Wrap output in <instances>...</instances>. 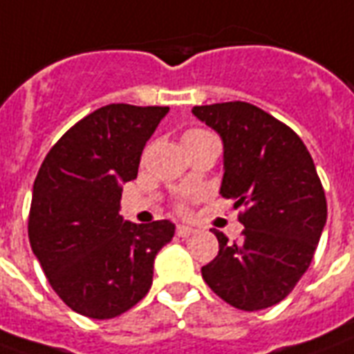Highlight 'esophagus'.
<instances>
[{
  "label": "esophagus",
  "instance_id": "34e87169",
  "mask_svg": "<svg viewBox=\"0 0 354 354\" xmlns=\"http://www.w3.org/2000/svg\"><path fill=\"white\" fill-rule=\"evenodd\" d=\"M190 234H194V228L185 226V224H179V226H177V236L179 237H188Z\"/></svg>",
  "mask_w": 354,
  "mask_h": 354
}]
</instances>
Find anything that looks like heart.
Returning <instances> with one entry per match:
<instances>
[{"label": "heart", "mask_w": 354, "mask_h": 354, "mask_svg": "<svg viewBox=\"0 0 354 354\" xmlns=\"http://www.w3.org/2000/svg\"><path fill=\"white\" fill-rule=\"evenodd\" d=\"M205 130H200V128H194V130H188L185 131V138H190V136H198V133H203ZM183 138V139H185Z\"/></svg>", "instance_id": "1"}]
</instances>
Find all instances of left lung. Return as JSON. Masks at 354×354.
<instances>
[{
  "instance_id": "8db88e82",
  "label": "left lung",
  "mask_w": 354,
  "mask_h": 354,
  "mask_svg": "<svg viewBox=\"0 0 354 354\" xmlns=\"http://www.w3.org/2000/svg\"><path fill=\"white\" fill-rule=\"evenodd\" d=\"M194 117L224 145L223 198L243 207L239 241L223 232L202 268L209 288L243 311L272 308L308 272L326 224V198L313 158L286 124L245 102L198 105Z\"/></svg>"
}]
</instances>
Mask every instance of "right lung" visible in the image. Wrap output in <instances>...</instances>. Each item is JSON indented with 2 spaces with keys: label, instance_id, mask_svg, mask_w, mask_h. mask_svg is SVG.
Returning <instances> with one entry per match:
<instances>
[{
  "label": "right lung",
  "instance_id": "add662e5",
  "mask_svg": "<svg viewBox=\"0 0 354 354\" xmlns=\"http://www.w3.org/2000/svg\"><path fill=\"white\" fill-rule=\"evenodd\" d=\"M169 107L111 103L69 128L33 183L28 236L64 304L113 319L145 298L154 259L175 224H136L118 215L122 185L138 177L145 143Z\"/></svg>",
  "mask_w": 354,
  "mask_h": 354
}]
</instances>
